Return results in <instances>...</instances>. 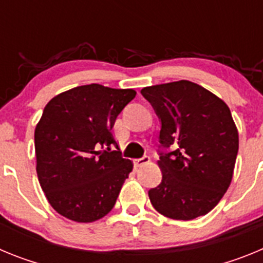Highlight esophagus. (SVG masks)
I'll list each match as a JSON object with an SVG mask.
<instances>
[{
    "label": "esophagus",
    "instance_id": "34e87169",
    "mask_svg": "<svg viewBox=\"0 0 263 263\" xmlns=\"http://www.w3.org/2000/svg\"><path fill=\"white\" fill-rule=\"evenodd\" d=\"M150 162V157H147V155H143V157L141 158H137V159L133 160V163L136 167H139V166H143V164L148 163Z\"/></svg>",
    "mask_w": 263,
    "mask_h": 263
}]
</instances>
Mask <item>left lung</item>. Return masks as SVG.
<instances>
[{
    "label": "left lung",
    "instance_id": "left-lung-1",
    "mask_svg": "<svg viewBox=\"0 0 263 263\" xmlns=\"http://www.w3.org/2000/svg\"><path fill=\"white\" fill-rule=\"evenodd\" d=\"M142 96L160 122L162 182L148 191L153 206L174 220L213 210L232 182L238 133L222 100L192 81L146 87Z\"/></svg>",
    "mask_w": 263,
    "mask_h": 263
}]
</instances>
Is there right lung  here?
Here are the masks:
<instances>
[{
  "label": "right lung",
  "mask_w": 263,
  "mask_h": 263,
  "mask_svg": "<svg viewBox=\"0 0 263 263\" xmlns=\"http://www.w3.org/2000/svg\"><path fill=\"white\" fill-rule=\"evenodd\" d=\"M133 89L88 84L63 92L45 106L35 127L36 174L53 210L78 222L111 211L133 164L111 150L117 116Z\"/></svg>",
  "instance_id": "obj_1"
}]
</instances>
